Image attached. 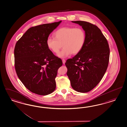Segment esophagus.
<instances>
[{
	"label": "esophagus",
	"instance_id": "esophagus-1",
	"mask_svg": "<svg viewBox=\"0 0 127 127\" xmlns=\"http://www.w3.org/2000/svg\"><path fill=\"white\" fill-rule=\"evenodd\" d=\"M62 61H63V64H65V60L64 59H62Z\"/></svg>",
	"mask_w": 127,
	"mask_h": 127
}]
</instances>
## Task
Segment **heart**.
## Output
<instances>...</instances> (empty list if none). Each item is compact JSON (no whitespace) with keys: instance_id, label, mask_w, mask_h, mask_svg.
I'll list each match as a JSON object with an SVG mask.
<instances>
[{"instance_id":"1","label":"heart","mask_w":127,"mask_h":127,"mask_svg":"<svg viewBox=\"0 0 127 127\" xmlns=\"http://www.w3.org/2000/svg\"><path fill=\"white\" fill-rule=\"evenodd\" d=\"M53 36L47 39V46L56 54L59 53L63 46L64 49L58 54L61 58L78 54L83 48L86 40L84 30L80 28H61L53 33Z\"/></svg>"}]
</instances>
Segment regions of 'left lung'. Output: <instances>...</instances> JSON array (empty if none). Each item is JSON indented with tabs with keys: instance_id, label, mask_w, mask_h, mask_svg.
<instances>
[{
	"instance_id": "1",
	"label": "left lung",
	"mask_w": 127,
	"mask_h": 127,
	"mask_svg": "<svg viewBox=\"0 0 127 127\" xmlns=\"http://www.w3.org/2000/svg\"><path fill=\"white\" fill-rule=\"evenodd\" d=\"M77 23L86 33L83 48L65 63L67 75L72 88L80 93H87L100 81L107 70L110 58L107 40L98 27L87 22L72 21Z\"/></svg>"
}]
</instances>
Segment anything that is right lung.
I'll return each instance as SVG.
<instances>
[{
    "label": "right lung",
    "mask_w": 127,
    "mask_h": 127,
    "mask_svg": "<svg viewBox=\"0 0 127 127\" xmlns=\"http://www.w3.org/2000/svg\"><path fill=\"white\" fill-rule=\"evenodd\" d=\"M61 21L29 28L16 43L15 68L23 84L29 91L46 95L55 90V78L62 60L48 48L46 40Z\"/></svg>",
    "instance_id": "obj_1"
}]
</instances>
